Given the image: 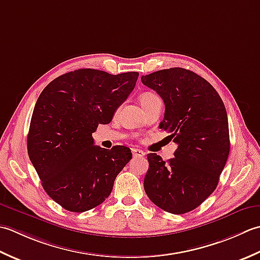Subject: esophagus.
Segmentation results:
<instances>
[{
    "instance_id": "esophagus-1",
    "label": "esophagus",
    "mask_w": 260,
    "mask_h": 260,
    "mask_svg": "<svg viewBox=\"0 0 260 260\" xmlns=\"http://www.w3.org/2000/svg\"><path fill=\"white\" fill-rule=\"evenodd\" d=\"M132 155H134L135 158H141L145 156V152L140 149H135L134 148V149H132Z\"/></svg>"
}]
</instances>
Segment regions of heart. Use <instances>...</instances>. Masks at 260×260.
<instances>
[{
	"instance_id": "obj_1",
	"label": "heart",
	"mask_w": 260,
	"mask_h": 260,
	"mask_svg": "<svg viewBox=\"0 0 260 260\" xmlns=\"http://www.w3.org/2000/svg\"><path fill=\"white\" fill-rule=\"evenodd\" d=\"M155 96H156V95L152 94V93H147V92L142 93L140 95V98H139V102L141 104V107H144V105L148 102V101H150L151 99H153Z\"/></svg>"
}]
</instances>
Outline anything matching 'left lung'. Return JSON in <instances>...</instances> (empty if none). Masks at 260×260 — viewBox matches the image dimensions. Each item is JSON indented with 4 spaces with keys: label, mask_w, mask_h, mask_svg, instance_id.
<instances>
[{
    "label": "left lung",
    "mask_w": 260,
    "mask_h": 260,
    "mask_svg": "<svg viewBox=\"0 0 260 260\" xmlns=\"http://www.w3.org/2000/svg\"><path fill=\"white\" fill-rule=\"evenodd\" d=\"M141 82L164 100L159 128L177 144L167 162L157 153L147 155L146 194L164 211L187 213L214 192L225 166L230 151L225 107L206 79L184 68L151 73Z\"/></svg>",
    "instance_id": "8db88e82"
}]
</instances>
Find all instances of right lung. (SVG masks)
Here are the masks:
<instances>
[{"instance_id":"obj_1","label":"right lung","mask_w":260,"mask_h":260,"mask_svg":"<svg viewBox=\"0 0 260 260\" xmlns=\"http://www.w3.org/2000/svg\"><path fill=\"white\" fill-rule=\"evenodd\" d=\"M138 76L82 68L55 78L37 100L26 139L29 158L46 193L65 210L85 212L103 203L132 158L128 147L94 146L92 134L111 122Z\"/></svg>"}]
</instances>
